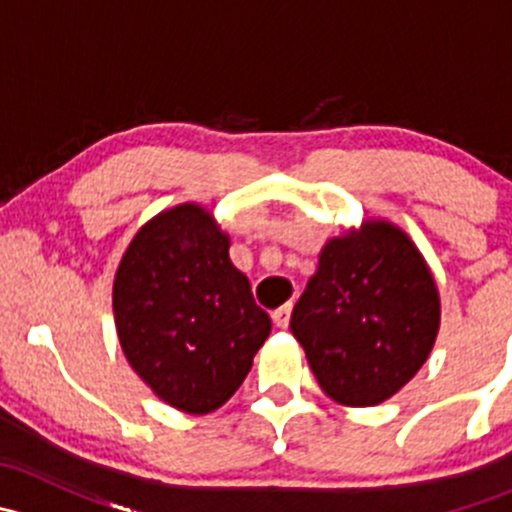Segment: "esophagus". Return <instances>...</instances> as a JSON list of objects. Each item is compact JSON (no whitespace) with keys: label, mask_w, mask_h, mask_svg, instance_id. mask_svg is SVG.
I'll list each match as a JSON object with an SVG mask.
<instances>
[{"label":"esophagus","mask_w":512,"mask_h":512,"mask_svg":"<svg viewBox=\"0 0 512 512\" xmlns=\"http://www.w3.org/2000/svg\"><path fill=\"white\" fill-rule=\"evenodd\" d=\"M289 317H292V304H285V307H280L272 312V322H275L280 329L289 327Z\"/></svg>","instance_id":"esophagus-1"}]
</instances>
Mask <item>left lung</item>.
Listing matches in <instances>:
<instances>
[{
	"instance_id": "1",
	"label": "left lung",
	"mask_w": 512,
	"mask_h": 512,
	"mask_svg": "<svg viewBox=\"0 0 512 512\" xmlns=\"http://www.w3.org/2000/svg\"><path fill=\"white\" fill-rule=\"evenodd\" d=\"M289 327L324 394L344 406H374L431 354L438 292L414 242L376 223L364 237L327 242Z\"/></svg>"
}]
</instances>
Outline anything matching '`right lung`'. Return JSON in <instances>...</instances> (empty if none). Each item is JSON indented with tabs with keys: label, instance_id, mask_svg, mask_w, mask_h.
I'll list each match as a JSON object with an SVG mask.
<instances>
[{
	"label": "right lung",
	"instance_id": "right-lung-1",
	"mask_svg": "<svg viewBox=\"0 0 512 512\" xmlns=\"http://www.w3.org/2000/svg\"><path fill=\"white\" fill-rule=\"evenodd\" d=\"M230 240L198 205L165 210L133 237L113 282L126 359L185 414L220 409L270 334Z\"/></svg>",
	"mask_w": 512,
	"mask_h": 512
}]
</instances>
